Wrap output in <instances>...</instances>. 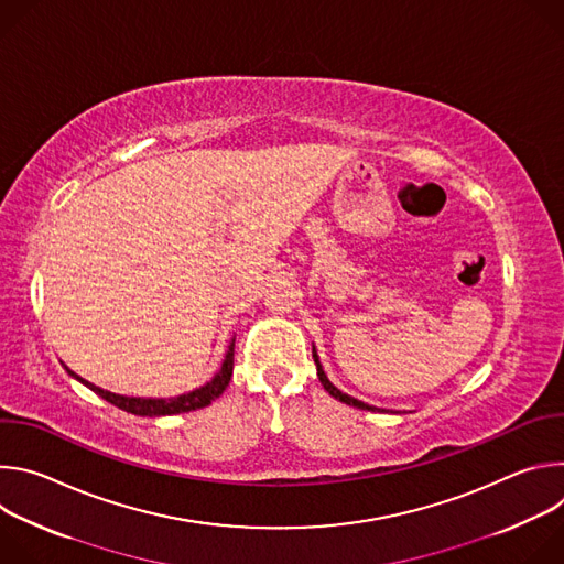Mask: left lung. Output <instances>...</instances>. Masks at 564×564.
I'll return each instance as SVG.
<instances>
[{"mask_svg":"<svg viewBox=\"0 0 564 564\" xmlns=\"http://www.w3.org/2000/svg\"><path fill=\"white\" fill-rule=\"evenodd\" d=\"M312 357H314V364H316V375H318L321 386H324V388H326V392H330L335 399H339V401H344V404L355 406V409H359V411H370V413H392V411H386V409H377V406L364 404V401H359V399H355V397H350V394L341 392V390H339V388L328 379V375L324 372V366H321V361H318V355H316L314 346H312Z\"/></svg>","mask_w":564,"mask_h":564,"instance_id":"obj_1","label":"left lung"}]
</instances>
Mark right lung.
I'll return each mask as SVG.
<instances>
[{
	"instance_id": "1",
	"label": "right lung",
	"mask_w": 564,
	"mask_h": 564,
	"mask_svg": "<svg viewBox=\"0 0 564 564\" xmlns=\"http://www.w3.org/2000/svg\"><path fill=\"white\" fill-rule=\"evenodd\" d=\"M66 368V366H64ZM231 370H234V339L227 346L225 359L218 368V372L200 388L178 394V397H170V399H155V397H127V394H116L109 392L87 379H83L79 375H75L73 370L66 368V372L77 379L79 383H85L89 390H94L96 394H100L102 399H107L109 404L131 413V415H140V417H165V415H181V413H189V411H198L209 406L216 397L223 394V390L227 388L229 379H231Z\"/></svg>"
}]
</instances>
